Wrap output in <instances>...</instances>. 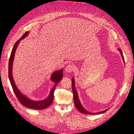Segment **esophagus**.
I'll return each instance as SVG.
<instances>
[{
  "mask_svg": "<svg viewBox=\"0 0 134 134\" xmlns=\"http://www.w3.org/2000/svg\"><path fill=\"white\" fill-rule=\"evenodd\" d=\"M74 70H75V66H74V65L70 64L67 65L65 69V71L67 72H71L73 71H74Z\"/></svg>",
  "mask_w": 134,
  "mask_h": 134,
  "instance_id": "34e87169",
  "label": "esophagus"
}]
</instances>
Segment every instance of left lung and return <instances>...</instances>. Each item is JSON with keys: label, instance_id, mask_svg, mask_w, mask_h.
<instances>
[{"label": "left lung", "instance_id": "left-lung-1", "mask_svg": "<svg viewBox=\"0 0 134 134\" xmlns=\"http://www.w3.org/2000/svg\"><path fill=\"white\" fill-rule=\"evenodd\" d=\"M118 51L120 52V53H121L122 58V59H123V61H124V62L125 63L124 57L123 54H122L121 49L118 48ZM71 85H72V93H73V98H74V105H75L76 108L79 110V112H81V113H85V114H87V115H95V114H101V113H103L104 112H105L106 111H107L108 109L102 111V112H96V113H92V112H89V111H88L86 109H85L83 108V106H82V105L81 104L80 102V100H79L77 92V90H76V88H75V80H74V77L72 78Z\"/></svg>", "mask_w": 134, "mask_h": 134}]
</instances>
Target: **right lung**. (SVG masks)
<instances>
[{"label": "right lung", "instance_id": "1", "mask_svg": "<svg viewBox=\"0 0 134 134\" xmlns=\"http://www.w3.org/2000/svg\"><path fill=\"white\" fill-rule=\"evenodd\" d=\"M29 33V31H27L24 34L22 35V37L20 38L19 40H18L13 46L12 52H11V54L9 58V79L11 85H12V89L13 92H14L16 96L17 97L18 99L19 100L22 105L25 106V107L32 109H36V110H42L44 109L47 108V107L50 106L51 103H53V101L54 100V92L55 89L56 87L57 84L60 82L63 78V69L60 70H57L53 72L51 76V80L53 81L54 85L53 87L52 88L51 90L50 93L48 95V96L47 97L46 99L44 100H34L31 99H29V97L26 96L25 95L22 94V93L20 92V90L18 89V87L16 85V84L13 80V76H12V67H13V60H14V57L15 54L16 50L17 47L19 45L20 41L24 39L28 35Z\"/></svg>", "mask_w": 134, "mask_h": 134}]
</instances>
